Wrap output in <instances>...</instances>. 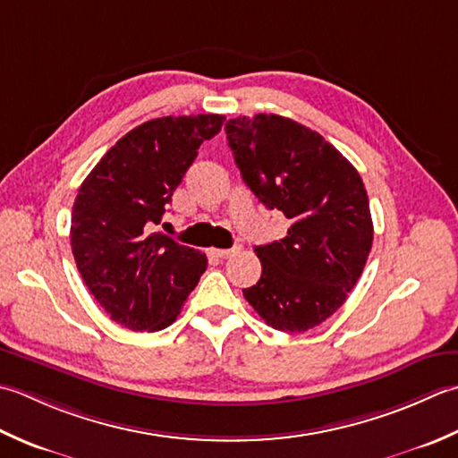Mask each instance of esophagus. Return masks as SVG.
Returning a JSON list of instances; mask_svg holds the SVG:
<instances>
[{"mask_svg":"<svg viewBox=\"0 0 458 458\" xmlns=\"http://www.w3.org/2000/svg\"><path fill=\"white\" fill-rule=\"evenodd\" d=\"M239 250H241V245H235V247H231V249H213V255L219 257V259H229L233 255H237Z\"/></svg>","mask_w":458,"mask_h":458,"instance_id":"34e87169","label":"esophagus"}]
</instances>
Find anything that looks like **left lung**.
Segmentation results:
<instances>
[{
  "label": "left lung",
  "instance_id": "left-lung-1",
  "mask_svg": "<svg viewBox=\"0 0 458 458\" xmlns=\"http://www.w3.org/2000/svg\"><path fill=\"white\" fill-rule=\"evenodd\" d=\"M225 132L242 182L291 221L284 239L255 247L263 275L242 294L275 330H310L346 302L366 267V185L330 142L291 118L239 116Z\"/></svg>",
  "mask_w": 458,
  "mask_h": 458
}]
</instances>
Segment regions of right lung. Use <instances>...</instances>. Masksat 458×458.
I'll use <instances>...</instances> for the list:
<instances>
[{
  "label": "right lung",
  "instance_id": "1",
  "mask_svg": "<svg viewBox=\"0 0 458 458\" xmlns=\"http://www.w3.org/2000/svg\"><path fill=\"white\" fill-rule=\"evenodd\" d=\"M225 116H164L130 130L82 182L71 247L82 281L116 324L167 328L208 268L201 250L152 233L199 146Z\"/></svg>",
  "mask_w": 458,
  "mask_h": 458
}]
</instances>
